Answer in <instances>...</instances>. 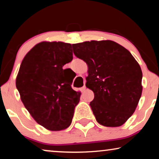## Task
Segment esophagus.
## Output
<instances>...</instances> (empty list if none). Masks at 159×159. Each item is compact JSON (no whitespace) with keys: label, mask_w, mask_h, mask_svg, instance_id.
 <instances>
[{"label":"esophagus","mask_w":159,"mask_h":159,"mask_svg":"<svg viewBox=\"0 0 159 159\" xmlns=\"http://www.w3.org/2000/svg\"><path fill=\"white\" fill-rule=\"evenodd\" d=\"M85 90H86V87H85V85H84L81 88V91H82V92H84V91H85Z\"/></svg>","instance_id":"esophagus-1"}]
</instances>
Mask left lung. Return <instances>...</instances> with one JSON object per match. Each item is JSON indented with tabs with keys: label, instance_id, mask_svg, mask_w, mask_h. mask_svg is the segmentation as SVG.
<instances>
[{
	"label": "left lung",
	"instance_id": "1",
	"mask_svg": "<svg viewBox=\"0 0 159 159\" xmlns=\"http://www.w3.org/2000/svg\"><path fill=\"white\" fill-rule=\"evenodd\" d=\"M77 58L88 65L86 87L94 93L90 106L96 121L120 127L133 114L142 95L143 73L130 52L112 40L73 44Z\"/></svg>",
	"mask_w": 159,
	"mask_h": 159
}]
</instances>
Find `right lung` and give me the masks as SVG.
<instances>
[{"instance_id": "right-lung-1", "label": "right lung", "mask_w": 159, "mask_h": 159, "mask_svg": "<svg viewBox=\"0 0 159 159\" xmlns=\"http://www.w3.org/2000/svg\"><path fill=\"white\" fill-rule=\"evenodd\" d=\"M73 59L70 43L43 42L34 45L21 61L16 79L20 98L37 123L51 131L69 127L81 93L71 88L66 64Z\"/></svg>"}]
</instances>
